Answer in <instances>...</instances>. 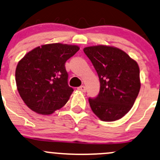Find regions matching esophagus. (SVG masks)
I'll return each mask as SVG.
<instances>
[{
    "label": "esophagus",
    "mask_w": 160,
    "mask_h": 160,
    "mask_svg": "<svg viewBox=\"0 0 160 160\" xmlns=\"http://www.w3.org/2000/svg\"><path fill=\"white\" fill-rule=\"evenodd\" d=\"M78 90L81 91V92H86V87L85 86H80V87H78Z\"/></svg>",
    "instance_id": "34e87169"
}]
</instances>
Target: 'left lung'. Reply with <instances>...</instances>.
<instances>
[{
  "label": "left lung",
  "instance_id": "8db88e82",
  "mask_svg": "<svg viewBox=\"0 0 160 160\" xmlns=\"http://www.w3.org/2000/svg\"><path fill=\"white\" fill-rule=\"evenodd\" d=\"M99 76V93L89 98V106L100 120L114 122L132 108L140 89L138 63L115 47L96 45L83 48Z\"/></svg>",
  "mask_w": 160,
  "mask_h": 160
}]
</instances>
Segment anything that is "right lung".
Segmentation results:
<instances>
[{
    "label": "right lung",
    "instance_id": "1",
    "mask_svg": "<svg viewBox=\"0 0 160 160\" xmlns=\"http://www.w3.org/2000/svg\"><path fill=\"white\" fill-rule=\"evenodd\" d=\"M79 49L77 45L47 44L19 61L15 73L17 90L31 110L51 115L66 104L73 89L68 86L65 63Z\"/></svg>",
    "mask_w": 160,
    "mask_h": 160
}]
</instances>
